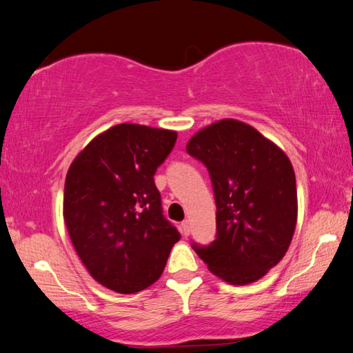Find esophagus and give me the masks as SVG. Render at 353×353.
I'll list each match as a JSON object with an SVG mask.
<instances>
[{
  "label": "esophagus",
  "instance_id": "esophagus-1",
  "mask_svg": "<svg viewBox=\"0 0 353 353\" xmlns=\"http://www.w3.org/2000/svg\"><path fill=\"white\" fill-rule=\"evenodd\" d=\"M181 229H182V235H183V236H188V235H190V229H191V227H190L188 221H183V223L181 224Z\"/></svg>",
  "mask_w": 353,
  "mask_h": 353
}]
</instances>
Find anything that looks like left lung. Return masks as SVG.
I'll return each instance as SVG.
<instances>
[{
    "mask_svg": "<svg viewBox=\"0 0 353 353\" xmlns=\"http://www.w3.org/2000/svg\"><path fill=\"white\" fill-rule=\"evenodd\" d=\"M187 152L205 166L216 202V236L191 248L232 285L261 279L283 259L297 219L296 176L282 149L236 119L199 130Z\"/></svg>",
    "mask_w": 353,
    "mask_h": 353,
    "instance_id": "8db88e82",
    "label": "left lung"
}]
</instances>
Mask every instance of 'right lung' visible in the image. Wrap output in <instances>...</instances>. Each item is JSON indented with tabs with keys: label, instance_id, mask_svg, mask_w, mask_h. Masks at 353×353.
Segmentation results:
<instances>
[{
	"label": "right lung",
	"instance_id": "1",
	"mask_svg": "<svg viewBox=\"0 0 353 353\" xmlns=\"http://www.w3.org/2000/svg\"><path fill=\"white\" fill-rule=\"evenodd\" d=\"M176 140L172 130L118 124L88 143L70 166L65 224L83 266L105 288L121 294L148 288L181 240L154 182Z\"/></svg>",
	"mask_w": 353,
	"mask_h": 353
}]
</instances>
